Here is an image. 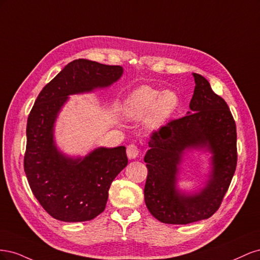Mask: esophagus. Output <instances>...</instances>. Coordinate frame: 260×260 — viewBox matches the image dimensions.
I'll return each mask as SVG.
<instances>
[{
    "instance_id": "1",
    "label": "esophagus",
    "mask_w": 260,
    "mask_h": 260,
    "mask_svg": "<svg viewBox=\"0 0 260 260\" xmlns=\"http://www.w3.org/2000/svg\"><path fill=\"white\" fill-rule=\"evenodd\" d=\"M139 147L136 145V144H133V143H131V144H129L128 146H127V155H128V157L130 159H133V158H136V157L139 155Z\"/></svg>"
}]
</instances>
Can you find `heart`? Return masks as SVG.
<instances>
[{
	"instance_id": "heart-1",
	"label": "heart",
	"mask_w": 260,
	"mask_h": 260,
	"mask_svg": "<svg viewBox=\"0 0 260 260\" xmlns=\"http://www.w3.org/2000/svg\"><path fill=\"white\" fill-rule=\"evenodd\" d=\"M178 105L179 98L175 92H161L149 85H142L129 94L122 111L125 117L133 119L146 116L149 127H157L176 112Z\"/></svg>"
}]
</instances>
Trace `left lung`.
I'll return each instance as SVG.
<instances>
[{
    "mask_svg": "<svg viewBox=\"0 0 260 260\" xmlns=\"http://www.w3.org/2000/svg\"><path fill=\"white\" fill-rule=\"evenodd\" d=\"M193 77L191 112L153 132L144 157L146 207L157 220L169 224H187L214 215L237 168V125L230 109L205 78ZM188 148H207L213 154L211 178L195 194L181 193L175 186L177 166Z\"/></svg>",
    "mask_w": 260,
    "mask_h": 260,
    "instance_id": "left-lung-1",
    "label": "left lung"
}]
</instances>
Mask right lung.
Listing matches in <instances>:
<instances>
[{
    "label": "right lung",
    "instance_id": "1",
    "mask_svg": "<svg viewBox=\"0 0 260 260\" xmlns=\"http://www.w3.org/2000/svg\"><path fill=\"white\" fill-rule=\"evenodd\" d=\"M122 73L120 66L73 60L44 86L28 116L23 158L28 183L44 210L60 221H88L103 212L109 186L128 157L124 146L99 147L83 158L67 157L54 142V122L68 95L106 88Z\"/></svg>",
    "mask_w": 260,
    "mask_h": 260
}]
</instances>
